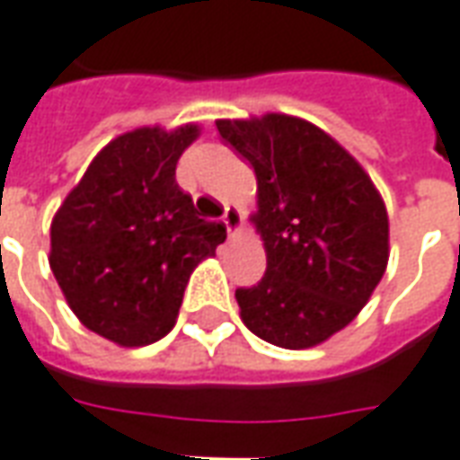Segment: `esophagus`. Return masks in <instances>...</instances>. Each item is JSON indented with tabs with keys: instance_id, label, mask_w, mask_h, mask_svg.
Returning <instances> with one entry per match:
<instances>
[{
	"instance_id": "1",
	"label": "esophagus",
	"mask_w": 460,
	"mask_h": 460,
	"mask_svg": "<svg viewBox=\"0 0 460 460\" xmlns=\"http://www.w3.org/2000/svg\"><path fill=\"white\" fill-rule=\"evenodd\" d=\"M223 223L225 227H227L230 237L237 235V233H240V227H243V210H240L237 205H227V208H225Z\"/></svg>"
}]
</instances>
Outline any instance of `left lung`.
Instances as JSON below:
<instances>
[{"label":"left lung","mask_w":460,"mask_h":460,"mask_svg":"<svg viewBox=\"0 0 460 460\" xmlns=\"http://www.w3.org/2000/svg\"><path fill=\"white\" fill-rule=\"evenodd\" d=\"M257 178L252 215L265 277L235 292L260 340L309 349L349 324L389 265V215L369 172L327 131L297 116L215 120Z\"/></svg>","instance_id":"left-lung-1"}]
</instances>
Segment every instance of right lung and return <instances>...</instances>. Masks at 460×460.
I'll use <instances>...</instances> for the list:
<instances>
[{
  "label": "right lung",
  "instance_id": "right-lung-1",
  "mask_svg": "<svg viewBox=\"0 0 460 460\" xmlns=\"http://www.w3.org/2000/svg\"><path fill=\"white\" fill-rule=\"evenodd\" d=\"M200 136L141 126L106 143L51 220L49 267L71 312L119 347L165 337L193 270L225 243L175 183V165Z\"/></svg>",
  "mask_w": 460,
  "mask_h": 460
}]
</instances>
